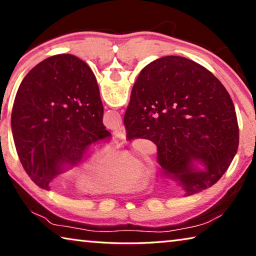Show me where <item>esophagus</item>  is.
Here are the masks:
<instances>
[{
    "instance_id": "obj_1",
    "label": "esophagus",
    "mask_w": 256,
    "mask_h": 256,
    "mask_svg": "<svg viewBox=\"0 0 256 256\" xmlns=\"http://www.w3.org/2000/svg\"><path fill=\"white\" fill-rule=\"evenodd\" d=\"M112 134H114V136L116 138L124 141L125 140V136H126V131H125V128L124 126H120L118 130H115V131L112 132Z\"/></svg>"
}]
</instances>
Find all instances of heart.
<instances>
[{"label":"heart","instance_id":"b5f03b06","mask_svg":"<svg viewBox=\"0 0 256 256\" xmlns=\"http://www.w3.org/2000/svg\"><path fill=\"white\" fill-rule=\"evenodd\" d=\"M112 159L106 146H92L84 158L76 186L92 194L120 192L134 188L144 178L142 164L130 156Z\"/></svg>","mask_w":256,"mask_h":256}]
</instances>
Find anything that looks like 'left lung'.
I'll return each mask as SVG.
<instances>
[{
    "label": "left lung",
    "mask_w": 256,
    "mask_h": 256,
    "mask_svg": "<svg viewBox=\"0 0 256 256\" xmlns=\"http://www.w3.org/2000/svg\"><path fill=\"white\" fill-rule=\"evenodd\" d=\"M92 68L71 54L54 55L28 72L16 92L11 128L19 159L40 188L80 162L88 146L110 138Z\"/></svg>",
    "instance_id": "1"
}]
</instances>
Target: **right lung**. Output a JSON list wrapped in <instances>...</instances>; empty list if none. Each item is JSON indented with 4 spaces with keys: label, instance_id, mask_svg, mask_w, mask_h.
I'll use <instances>...</instances> for the list:
<instances>
[{
    "label": "right lung",
    "instance_id": "obj_1",
    "mask_svg": "<svg viewBox=\"0 0 256 256\" xmlns=\"http://www.w3.org/2000/svg\"><path fill=\"white\" fill-rule=\"evenodd\" d=\"M124 125L128 140L146 138L157 146L162 176L177 182L185 196L222 178L240 141L226 88L209 70L182 56L158 58L140 72Z\"/></svg>",
    "mask_w": 256,
    "mask_h": 256
}]
</instances>
